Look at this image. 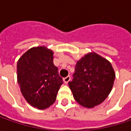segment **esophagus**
I'll list each match as a JSON object with an SVG mask.
<instances>
[{"instance_id": "1", "label": "esophagus", "mask_w": 131, "mask_h": 131, "mask_svg": "<svg viewBox=\"0 0 131 131\" xmlns=\"http://www.w3.org/2000/svg\"><path fill=\"white\" fill-rule=\"evenodd\" d=\"M70 80H71V77L70 76H68V77H65V78L63 79V81H64V82L66 84H68Z\"/></svg>"}]
</instances>
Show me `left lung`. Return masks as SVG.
<instances>
[{
	"label": "left lung",
	"mask_w": 131,
	"mask_h": 131,
	"mask_svg": "<svg viewBox=\"0 0 131 131\" xmlns=\"http://www.w3.org/2000/svg\"><path fill=\"white\" fill-rule=\"evenodd\" d=\"M73 77L68 86L74 99L84 107L93 108L108 97L115 73L109 61L90 52L77 61Z\"/></svg>",
	"instance_id": "1"
}]
</instances>
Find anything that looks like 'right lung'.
Here are the masks:
<instances>
[{"label": "right lung", "instance_id": "1", "mask_svg": "<svg viewBox=\"0 0 131 131\" xmlns=\"http://www.w3.org/2000/svg\"><path fill=\"white\" fill-rule=\"evenodd\" d=\"M17 82L23 97L33 107L44 109L54 103L63 79L53 63V52L33 47L23 54L17 66Z\"/></svg>", "mask_w": 131, "mask_h": 131}]
</instances>
